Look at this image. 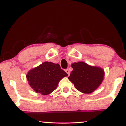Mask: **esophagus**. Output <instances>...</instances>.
<instances>
[{"mask_svg":"<svg viewBox=\"0 0 126 126\" xmlns=\"http://www.w3.org/2000/svg\"><path fill=\"white\" fill-rule=\"evenodd\" d=\"M65 71L66 73H67V74H68V76H69V75H70V71H69L68 69H66V70H65Z\"/></svg>","mask_w":126,"mask_h":126,"instance_id":"34e87169","label":"esophagus"}]
</instances>
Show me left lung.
I'll return each instance as SVG.
<instances>
[{
    "instance_id": "left-lung-1",
    "label": "left lung",
    "mask_w": 126,
    "mask_h": 126,
    "mask_svg": "<svg viewBox=\"0 0 126 126\" xmlns=\"http://www.w3.org/2000/svg\"><path fill=\"white\" fill-rule=\"evenodd\" d=\"M73 68L68 79L74 84L76 89L84 94H90L96 90L104 79L102 69L92 67L83 62L73 63Z\"/></svg>"
}]
</instances>
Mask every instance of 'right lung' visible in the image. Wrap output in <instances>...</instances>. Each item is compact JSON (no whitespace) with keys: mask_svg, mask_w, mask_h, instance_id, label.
Here are the masks:
<instances>
[{"mask_svg":"<svg viewBox=\"0 0 126 126\" xmlns=\"http://www.w3.org/2000/svg\"><path fill=\"white\" fill-rule=\"evenodd\" d=\"M67 73L58 63L45 62L32 69L27 74V79L32 89L43 95L49 94L56 89L59 81Z\"/></svg>","mask_w":126,"mask_h":126,"instance_id":"1","label":"right lung"}]
</instances>
